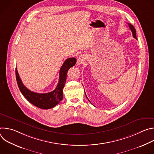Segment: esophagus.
Here are the masks:
<instances>
[{
    "label": "esophagus",
    "instance_id": "esophagus-1",
    "mask_svg": "<svg viewBox=\"0 0 154 154\" xmlns=\"http://www.w3.org/2000/svg\"><path fill=\"white\" fill-rule=\"evenodd\" d=\"M82 61H83V60H82V58H81V57H79L78 59H77V64H80L82 63Z\"/></svg>",
    "mask_w": 154,
    "mask_h": 154
}]
</instances>
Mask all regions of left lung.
<instances>
[{
  "label": "left lung",
  "mask_w": 154,
  "mask_h": 154,
  "mask_svg": "<svg viewBox=\"0 0 154 154\" xmlns=\"http://www.w3.org/2000/svg\"><path fill=\"white\" fill-rule=\"evenodd\" d=\"M128 27H129L130 29L131 30V32H132V35H133L134 38H135L136 39H137V36H136V30H135V29L134 28V27L132 25L129 24V23H128ZM86 97H87V96H86Z\"/></svg>",
  "instance_id": "8db88e82"
}]
</instances>
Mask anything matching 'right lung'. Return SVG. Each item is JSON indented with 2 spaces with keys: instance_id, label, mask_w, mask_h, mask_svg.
Returning <instances> with one entry per match:
<instances>
[{
  "instance_id": "obj_1",
  "label": "right lung",
  "mask_w": 154,
  "mask_h": 154,
  "mask_svg": "<svg viewBox=\"0 0 154 154\" xmlns=\"http://www.w3.org/2000/svg\"><path fill=\"white\" fill-rule=\"evenodd\" d=\"M76 58H69L65 60L60 70L59 82L56 88L50 93H37L31 91L24 85L16 68V77L19 88L23 96L33 105L41 109H50L57 105L63 99V89L67 78L68 70L75 64Z\"/></svg>"
}]
</instances>
